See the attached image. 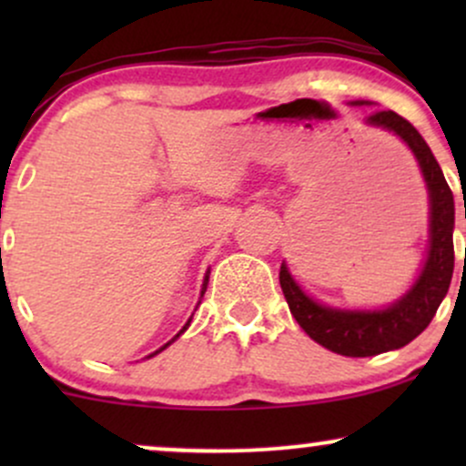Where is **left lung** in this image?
Instances as JSON below:
<instances>
[{
	"mask_svg": "<svg viewBox=\"0 0 466 466\" xmlns=\"http://www.w3.org/2000/svg\"><path fill=\"white\" fill-rule=\"evenodd\" d=\"M350 105L372 103L352 100ZM366 125L394 133L419 162L430 197V238L416 280L399 300L383 309H337L318 302L298 285L287 263L280 265V287L296 322L313 341L344 357H372L410 344L430 326L453 276L456 208L434 153L420 133L394 111H377L366 117Z\"/></svg>",
	"mask_w": 466,
	"mask_h": 466,
	"instance_id": "obj_1",
	"label": "left lung"
}]
</instances>
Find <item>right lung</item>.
Instances as JSON below:
<instances>
[{"label": "right lung", "instance_id": "obj_1", "mask_svg": "<svg viewBox=\"0 0 466 466\" xmlns=\"http://www.w3.org/2000/svg\"><path fill=\"white\" fill-rule=\"evenodd\" d=\"M208 280H210V269H208V271H206V278H203V285H201V296H199V302H197V307H199V304H201V298H203V293H206V289H208ZM190 322H192V318L188 319V322H186V324H184V329H181V330H179V333H177V335H175V337H173V339H170V341H168V344H164V346H162V349H159V350H155V352H151V355H148V357H147V360H151V357H155V355H157V352H162L164 349H168V346H170V344H173V341H175V339H177V337H179L181 333H184V330H186V329H188V326H190Z\"/></svg>", "mask_w": 466, "mask_h": 466}]
</instances>
